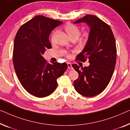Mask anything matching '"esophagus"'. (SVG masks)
<instances>
[{
  "label": "esophagus",
  "mask_w": 130,
  "mask_h": 130,
  "mask_svg": "<svg viewBox=\"0 0 130 130\" xmlns=\"http://www.w3.org/2000/svg\"><path fill=\"white\" fill-rule=\"evenodd\" d=\"M67 65H68V68L69 69H73V68H72V65H71V63L68 62Z\"/></svg>",
  "instance_id": "esophagus-1"
}]
</instances>
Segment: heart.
Wrapping results in <instances>:
<instances>
[{
    "mask_svg": "<svg viewBox=\"0 0 130 130\" xmlns=\"http://www.w3.org/2000/svg\"><path fill=\"white\" fill-rule=\"evenodd\" d=\"M64 29L66 32H67V34L68 35L71 40L74 39V38H75V39H77L79 35L80 34V28H79L77 26H76V25L71 24V23H68V24H66L64 27ZM57 31H55L53 33V34H52V42H54V40H55L56 36H57ZM85 36H86V35H85ZM67 55L68 57H70V54L68 53H67Z\"/></svg>",
    "mask_w": 130,
    "mask_h": 130,
    "instance_id": "1",
    "label": "heart"
}]
</instances>
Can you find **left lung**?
Instances as JSON below:
<instances>
[{
	"label": "left lung",
	"mask_w": 130,
	"mask_h": 130,
	"mask_svg": "<svg viewBox=\"0 0 130 130\" xmlns=\"http://www.w3.org/2000/svg\"><path fill=\"white\" fill-rule=\"evenodd\" d=\"M86 23L90 28L89 36L84 49L76 60H89V67H72L79 77L73 82L75 90L81 95L93 97L103 91L109 84L116 62L117 49L115 37L110 27L93 15L88 14L74 23Z\"/></svg>",
	"instance_id": "left-lung-1"
}]
</instances>
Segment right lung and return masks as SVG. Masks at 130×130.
<instances>
[{
	"mask_svg": "<svg viewBox=\"0 0 130 130\" xmlns=\"http://www.w3.org/2000/svg\"><path fill=\"white\" fill-rule=\"evenodd\" d=\"M62 23L36 15L23 24L15 35L13 53L15 73L24 89L37 98L53 93L57 87V79L68 68L65 62L50 64L42 57L46 48H51L50 34Z\"/></svg>",
	"mask_w": 130,
	"mask_h": 130,
	"instance_id": "right-lung-1",
	"label": "right lung"
}]
</instances>
